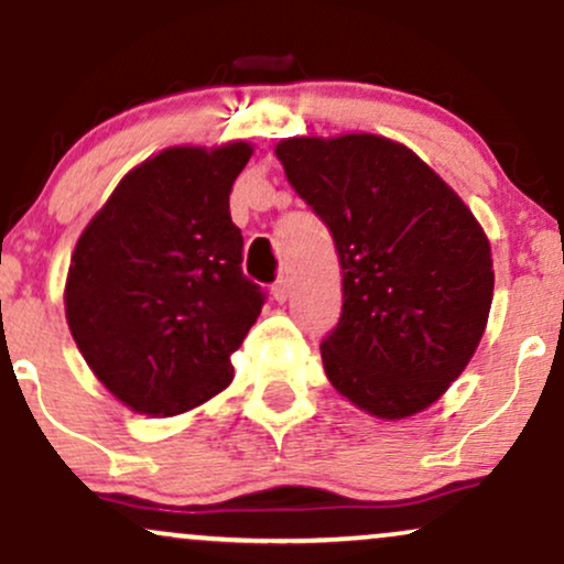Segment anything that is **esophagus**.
<instances>
[{
	"instance_id": "esophagus-1",
	"label": "esophagus",
	"mask_w": 564,
	"mask_h": 564,
	"mask_svg": "<svg viewBox=\"0 0 564 564\" xmlns=\"http://www.w3.org/2000/svg\"><path fill=\"white\" fill-rule=\"evenodd\" d=\"M289 294H291L289 278L281 275V278H278V281L273 283V296H275V302H286Z\"/></svg>"
}]
</instances>
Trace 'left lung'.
<instances>
[{"label":"left lung","instance_id":"obj_1","mask_svg":"<svg viewBox=\"0 0 564 564\" xmlns=\"http://www.w3.org/2000/svg\"><path fill=\"white\" fill-rule=\"evenodd\" d=\"M275 153L339 254L345 302L321 341L326 377L373 416L424 411L482 339L494 300L482 228L416 153L387 138H291Z\"/></svg>","mask_w":564,"mask_h":564}]
</instances>
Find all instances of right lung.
I'll return each instance as SVG.
<instances>
[{
	"label": "right lung",
	"mask_w": 564,
	"mask_h": 564,
	"mask_svg": "<svg viewBox=\"0 0 564 564\" xmlns=\"http://www.w3.org/2000/svg\"><path fill=\"white\" fill-rule=\"evenodd\" d=\"M251 145L170 148L121 180L82 232L66 318L121 403L174 416L223 392L264 300L241 270L230 187Z\"/></svg>",
	"instance_id": "1"
}]
</instances>
